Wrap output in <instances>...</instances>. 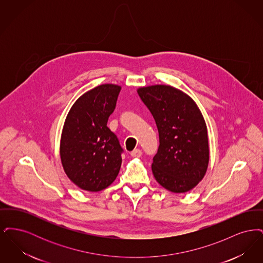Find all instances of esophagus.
Here are the masks:
<instances>
[{
  "instance_id": "obj_1",
  "label": "esophagus",
  "mask_w": 263,
  "mask_h": 263,
  "mask_svg": "<svg viewBox=\"0 0 263 263\" xmlns=\"http://www.w3.org/2000/svg\"><path fill=\"white\" fill-rule=\"evenodd\" d=\"M131 156L135 157V158H140L142 156V151L140 149H135L131 152Z\"/></svg>"
}]
</instances>
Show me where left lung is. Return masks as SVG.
Listing matches in <instances>:
<instances>
[{
	"instance_id": "obj_1",
	"label": "left lung",
	"mask_w": 263,
	"mask_h": 263,
	"mask_svg": "<svg viewBox=\"0 0 263 263\" xmlns=\"http://www.w3.org/2000/svg\"><path fill=\"white\" fill-rule=\"evenodd\" d=\"M159 131L160 146L152 172L163 187L184 193L195 187L206 174L209 144L205 120L198 106L183 91L156 85L138 88Z\"/></svg>"
}]
</instances>
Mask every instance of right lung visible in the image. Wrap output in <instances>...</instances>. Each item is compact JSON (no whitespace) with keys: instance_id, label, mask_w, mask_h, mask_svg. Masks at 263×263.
<instances>
[{"instance_id":"right-lung-1","label":"right lung","mask_w":263,"mask_h":263,"mask_svg":"<svg viewBox=\"0 0 263 263\" xmlns=\"http://www.w3.org/2000/svg\"><path fill=\"white\" fill-rule=\"evenodd\" d=\"M121 87L105 84L79 98L65 120L60 156L67 176L78 187L98 192L118 175L123 149L107 127Z\"/></svg>"}]
</instances>
